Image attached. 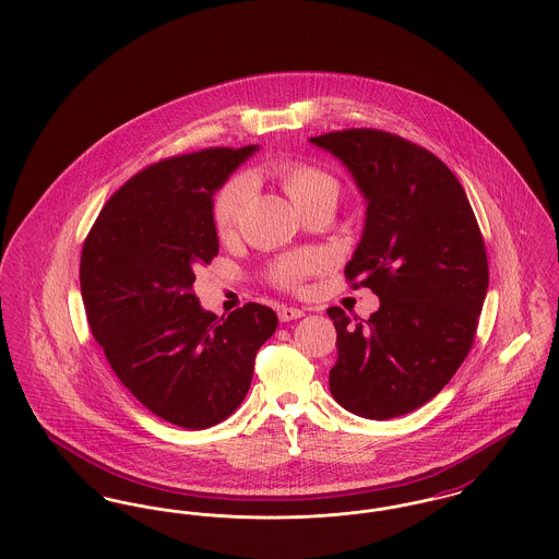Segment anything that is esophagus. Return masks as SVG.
I'll use <instances>...</instances> for the list:
<instances>
[{
    "label": "esophagus",
    "instance_id": "34e87169",
    "mask_svg": "<svg viewBox=\"0 0 559 559\" xmlns=\"http://www.w3.org/2000/svg\"><path fill=\"white\" fill-rule=\"evenodd\" d=\"M301 317H304V310L293 308V306H285V308H281V312H278L281 322H289V320L301 319Z\"/></svg>",
    "mask_w": 559,
    "mask_h": 559
}]
</instances>
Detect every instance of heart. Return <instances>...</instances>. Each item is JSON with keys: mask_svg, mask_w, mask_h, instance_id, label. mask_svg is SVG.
Returning a JSON list of instances; mask_svg holds the SVG:
<instances>
[{"mask_svg": "<svg viewBox=\"0 0 559 559\" xmlns=\"http://www.w3.org/2000/svg\"><path fill=\"white\" fill-rule=\"evenodd\" d=\"M274 178L285 188L293 205L301 212L308 205L340 197V182L319 165L308 160H285L274 167ZM253 190V180L247 174H237L215 190L212 199L213 230L219 239H230L239 228L240 215ZM322 267L319 253H299L276 262L270 278L281 289H299L304 278Z\"/></svg>", "mask_w": 559, "mask_h": 559, "instance_id": "b5f03b06", "label": "heart"}]
</instances>
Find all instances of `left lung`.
<instances>
[{"label":"left lung","mask_w":559,"mask_h":559,"mask_svg":"<svg viewBox=\"0 0 559 559\" xmlns=\"http://www.w3.org/2000/svg\"><path fill=\"white\" fill-rule=\"evenodd\" d=\"M349 169L367 199L365 233L346 278L379 310L352 322L337 306L333 399L365 419H392L433 399L474 346L488 292L478 219L461 182L427 148L396 133L310 138Z\"/></svg>","instance_id":"1"}]
</instances>
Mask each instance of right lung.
Returning a JSON list of instances; mask_svg holds the SVG:
<instances>
[{
	"label": "right lung",
	"mask_w": 559,
	"mask_h": 559,
	"mask_svg": "<svg viewBox=\"0 0 559 559\" xmlns=\"http://www.w3.org/2000/svg\"><path fill=\"white\" fill-rule=\"evenodd\" d=\"M258 148L153 163L108 199L83 242L81 297L92 335L119 381L174 426L205 429L230 417L278 324L274 310L253 301L217 320L192 292L219 249L213 192Z\"/></svg>",
	"instance_id": "obj_1"
}]
</instances>
